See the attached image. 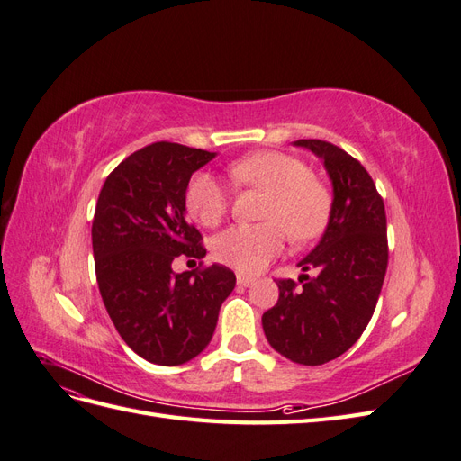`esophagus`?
Returning <instances> with one entry per match:
<instances>
[{
  "label": "esophagus",
  "instance_id": "34e87169",
  "mask_svg": "<svg viewBox=\"0 0 461 461\" xmlns=\"http://www.w3.org/2000/svg\"><path fill=\"white\" fill-rule=\"evenodd\" d=\"M254 281H256L254 276H248V275H242V273L236 275V283H239V285H240V286H244V288L252 286V285H254Z\"/></svg>",
  "mask_w": 461,
  "mask_h": 461
}]
</instances>
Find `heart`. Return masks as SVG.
Masks as SVG:
<instances>
[{"label":"heart","mask_w":461,"mask_h":461,"mask_svg":"<svg viewBox=\"0 0 461 461\" xmlns=\"http://www.w3.org/2000/svg\"><path fill=\"white\" fill-rule=\"evenodd\" d=\"M234 183L267 192L259 225H236L213 240L217 261L242 273H256L283 252L286 230L292 239L310 240L323 230L329 217V192L308 175L300 159L281 151H258L229 167ZM186 212L203 227L225 217L229 194L209 173H196L185 192Z\"/></svg>","instance_id":"obj_1"}]
</instances>
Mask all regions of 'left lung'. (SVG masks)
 Returning <instances> with one entry per match:
<instances>
[{
  "label": "left lung",
  "mask_w": 461,
  "mask_h": 461,
  "mask_svg": "<svg viewBox=\"0 0 461 461\" xmlns=\"http://www.w3.org/2000/svg\"><path fill=\"white\" fill-rule=\"evenodd\" d=\"M323 161L332 185L327 229L298 267L315 275L278 281L276 305L261 317L275 350L300 366L342 356L366 330L386 265V215L373 178L357 159L323 140H296Z\"/></svg>",
  "instance_id": "8db88e82"
}]
</instances>
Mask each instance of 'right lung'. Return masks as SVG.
<instances>
[{
  "label": "right lung",
  "instance_id": "right-lung-1",
  "mask_svg": "<svg viewBox=\"0 0 461 461\" xmlns=\"http://www.w3.org/2000/svg\"><path fill=\"white\" fill-rule=\"evenodd\" d=\"M217 153L156 142L121 161L95 203L92 248L105 310L131 350L156 366L186 364L212 340L234 273L213 263L173 271L178 256L203 258L188 225L190 176Z\"/></svg>",
  "mask_w": 461,
  "mask_h": 461
}]
</instances>
